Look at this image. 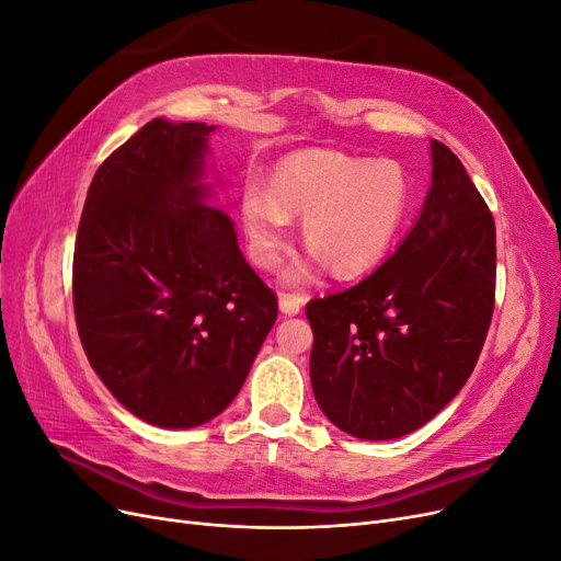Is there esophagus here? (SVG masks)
<instances>
[{
  "label": "esophagus",
  "instance_id": "34e87169",
  "mask_svg": "<svg viewBox=\"0 0 561 561\" xmlns=\"http://www.w3.org/2000/svg\"><path fill=\"white\" fill-rule=\"evenodd\" d=\"M304 301H307V297L304 295H285L280 293V299H278V307L285 316H297L304 307Z\"/></svg>",
  "mask_w": 561,
  "mask_h": 561
}]
</instances>
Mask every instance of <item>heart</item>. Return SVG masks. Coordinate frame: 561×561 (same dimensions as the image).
I'll return each mask as SVG.
<instances>
[{"label": "heart", "instance_id": "b5f03b06", "mask_svg": "<svg viewBox=\"0 0 561 561\" xmlns=\"http://www.w3.org/2000/svg\"><path fill=\"white\" fill-rule=\"evenodd\" d=\"M410 206V180L400 163L311 151L283 161L271 184L250 178L241 217L254 264L271 271L287 250L293 215H304L301 233L313 257L293 264L283 276L287 283H304L322 260L336 276H355L379 264Z\"/></svg>", "mask_w": 561, "mask_h": 561}]
</instances>
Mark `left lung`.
Wrapping results in <instances>:
<instances>
[{
    "label": "left lung",
    "mask_w": 561,
    "mask_h": 561,
    "mask_svg": "<svg viewBox=\"0 0 561 561\" xmlns=\"http://www.w3.org/2000/svg\"><path fill=\"white\" fill-rule=\"evenodd\" d=\"M431 192L393 257L307 304L316 402L360 439L402 437L445 410L494 313V217L447 145L431 140Z\"/></svg>",
    "instance_id": "left-lung-1"
}]
</instances>
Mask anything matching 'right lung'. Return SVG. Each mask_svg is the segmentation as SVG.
Instances as JSON below:
<instances>
[{
    "instance_id": "add662e5",
    "label": "right lung",
    "mask_w": 561,
    "mask_h": 561,
    "mask_svg": "<svg viewBox=\"0 0 561 561\" xmlns=\"http://www.w3.org/2000/svg\"><path fill=\"white\" fill-rule=\"evenodd\" d=\"M213 130L151 118L98 168L75 243L81 346L110 393L159 428L222 414L278 316L231 217L208 206Z\"/></svg>"
}]
</instances>
